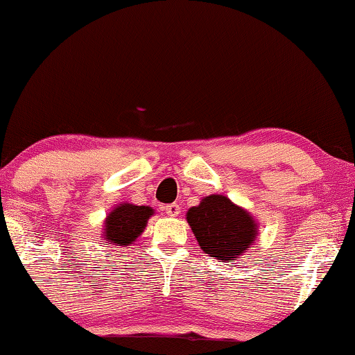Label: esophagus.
Masks as SVG:
<instances>
[{
  "label": "esophagus",
  "mask_w": 355,
  "mask_h": 355,
  "mask_svg": "<svg viewBox=\"0 0 355 355\" xmlns=\"http://www.w3.org/2000/svg\"><path fill=\"white\" fill-rule=\"evenodd\" d=\"M164 210H166V214L169 215V217H178V215L181 214V207H179L178 204H169L164 207Z\"/></svg>",
  "instance_id": "34e87169"
}]
</instances>
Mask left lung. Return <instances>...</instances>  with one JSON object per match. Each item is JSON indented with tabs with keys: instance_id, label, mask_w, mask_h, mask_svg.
Returning <instances> with one entry per match:
<instances>
[{
	"instance_id": "8db88e82",
	"label": "left lung",
	"mask_w": 355,
	"mask_h": 355,
	"mask_svg": "<svg viewBox=\"0 0 355 355\" xmlns=\"http://www.w3.org/2000/svg\"><path fill=\"white\" fill-rule=\"evenodd\" d=\"M200 250L220 262L236 261L254 245L257 222L243 207L222 194L207 196L186 214Z\"/></svg>"
}]
</instances>
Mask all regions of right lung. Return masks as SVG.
Masks as SVG:
<instances>
[{
	"instance_id": "1",
	"label": "right lung",
	"mask_w": 355,
	"mask_h": 355,
	"mask_svg": "<svg viewBox=\"0 0 355 355\" xmlns=\"http://www.w3.org/2000/svg\"><path fill=\"white\" fill-rule=\"evenodd\" d=\"M153 214L155 210L148 205H133L128 202L116 205L104 220V243L119 248L132 245L145 232L146 223Z\"/></svg>"
}]
</instances>
